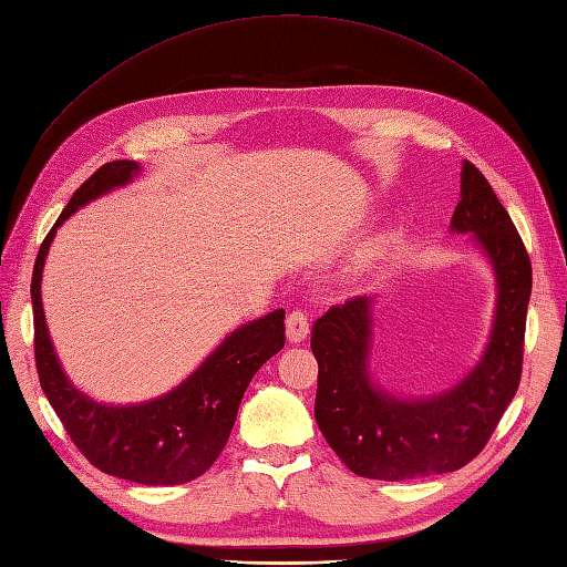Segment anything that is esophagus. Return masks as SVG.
<instances>
[{
    "label": "esophagus",
    "mask_w": 567,
    "mask_h": 567,
    "mask_svg": "<svg viewBox=\"0 0 567 567\" xmlns=\"http://www.w3.org/2000/svg\"><path fill=\"white\" fill-rule=\"evenodd\" d=\"M310 336V319L302 310H293L286 319V338L288 342H302Z\"/></svg>",
    "instance_id": "1"
}]
</instances>
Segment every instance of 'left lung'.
I'll return each mask as SVG.
<instances>
[{
	"instance_id": "8db88e82",
	"label": "left lung",
	"mask_w": 567,
	"mask_h": 567,
	"mask_svg": "<svg viewBox=\"0 0 567 567\" xmlns=\"http://www.w3.org/2000/svg\"><path fill=\"white\" fill-rule=\"evenodd\" d=\"M452 234H471L494 277L492 329L477 362L447 390L392 392L371 371L375 296L331 307L312 329L319 364L315 419L346 466L371 480H411L466 466L494 433L520 383L532 265L504 205L463 161Z\"/></svg>"
}]
</instances>
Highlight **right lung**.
Here are the masks:
<instances>
[{
    "label": "right lung",
    "mask_w": 567,
    "mask_h": 567,
    "mask_svg": "<svg viewBox=\"0 0 567 567\" xmlns=\"http://www.w3.org/2000/svg\"><path fill=\"white\" fill-rule=\"evenodd\" d=\"M142 177V165L113 161L84 182L47 234L32 269L35 362L51 409L90 463L136 485H184L208 471L225 450L238 404L267 359L284 342L286 310L236 326L182 383L158 398L132 404L99 402L82 392L61 364L42 307V271L51 241L84 205Z\"/></svg>",
    "instance_id": "1"
}]
</instances>
